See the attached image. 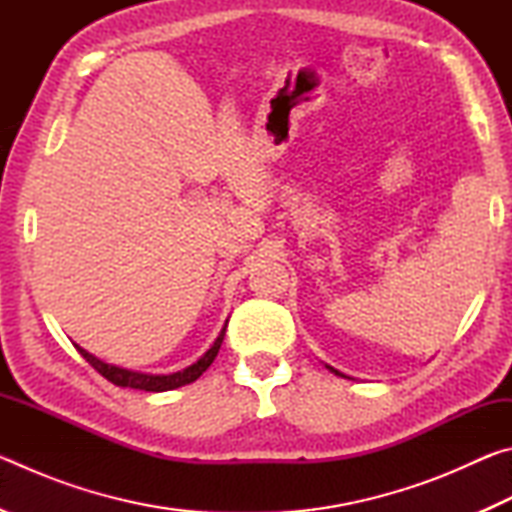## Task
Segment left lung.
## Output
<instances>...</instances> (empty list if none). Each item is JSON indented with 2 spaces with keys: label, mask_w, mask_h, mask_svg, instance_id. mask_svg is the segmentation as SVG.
Instances as JSON below:
<instances>
[{
  "label": "left lung",
  "mask_w": 512,
  "mask_h": 512,
  "mask_svg": "<svg viewBox=\"0 0 512 512\" xmlns=\"http://www.w3.org/2000/svg\"><path fill=\"white\" fill-rule=\"evenodd\" d=\"M334 372H336V370H334Z\"/></svg>",
  "instance_id": "left-lung-1"
}]
</instances>
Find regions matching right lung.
Wrapping results in <instances>:
<instances>
[{
    "label": "right lung",
    "mask_w": 512,
    "mask_h": 512,
    "mask_svg": "<svg viewBox=\"0 0 512 512\" xmlns=\"http://www.w3.org/2000/svg\"><path fill=\"white\" fill-rule=\"evenodd\" d=\"M223 336H225V327L221 329L219 339L214 341V345L210 350H207L201 359L192 366L180 370V372H173V375H144V372H133V370H124V368H117V366H110V363H103L101 359L92 357L90 352H85L83 348L76 345V350L81 352V357L90 363V366L99 372V375L106 377L108 381H112L115 386L121 388H140V391H149V393H160V391H171V388H178V386H185V384H192L198 377L203 375V372L212 366V361L216 354H219V348L223 343Z\"/></svg>",
    "instance_id": "obj_1"
}]
</instances>
